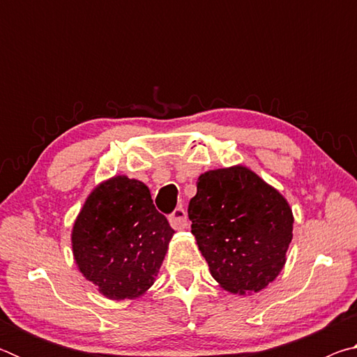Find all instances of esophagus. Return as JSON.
Returning <instances> with one entry per match:
<instances>
[{
	"label": "esophagus",
	"instance_id": "34e87169",
	"mask_svg": "<svg viewBox=\"0 0 357 357\" xmlns=\"http://www.w3.org/2000/svg\"><path fill=\"white\" fill-rule=\"evenodd\" d=\"M168 220H170V225L174 229H183L187 225V213L184 208H176L173 213L168 215Z\"/></svg>",
	"mask_w": 357,
	"mask_h": 357
}]
</instances>
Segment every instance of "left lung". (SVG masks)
Masks as SVG:
<instances>
[{
    "label": "left lung",
    "mask_w": 357,
    "mask_h": 357,
    "mask_svg": "<svg viewBox=\"0 0 357 357\" xmlns=\"http://www.w3.org/2000/svg\"><path fill=\"white\" fill-rule=\"evenodd\" d=\"M189 219L211 275L228 291L257 293L285 264L293 238L291 209L245 167L202 174Z\"/></svg>",
    "instance_id": "left-lung-1"
}]
</instances>
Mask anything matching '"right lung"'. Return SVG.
<instances>
[{"mask_svg": "<svg viewBox=\"0 0 357 357\" xmlns=\"http://www.w3.org/2000/svg\"><path fill=\"white\" fill-rule=\"evenodd\" d=\"M173 233L148 187L116 176L88 197L72 231V249L82 274L102 294L137 298L154 283Z\"/></svg>", "mask_w": 357, "mask_h": 357, "instance_id": "obj_1", "label": "right lung"}]
</instances>
